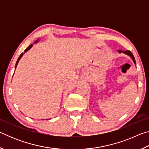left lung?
I'll return each mask as SVG.
<instances>
[{
  "mask_svg": "<svg viewBox=\"0 0 149 149\" xmlns=\"http://www.w3.org/2000/svg\"><path fill=\"white\" fill-rule=\"evenodd\" d=\"M118 52H123V53H125V54H127V55H129V56H130L131 57H132V58L133 59V62H134V63L135 64H136V62H135V58H134V56H133V54H132V52L130 51V50H125V51H122V50H118Z\"/></svg>",
  "mask_w": 149,
  "mask_h": 149,
  "instance_id": "left-lung-1",
  "label": "left lung"
}]
</instances>
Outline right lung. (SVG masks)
I'll use <instances>...</instances> for the list:
<instances>
[{"mask_svg":"<svg viewBox=\"0 0 149 149\" xmlns=\"http://www.w3.org/2000/svg\"><path fill=\"white\" fill-rule=\"evenodd\" d=\"M37 42V41H36ZM32 46H33V45H29V46L28 47H27V49H26V50H25V52H27V50H29L30 49H31V48L32 47ZM23 54H24V53H23V52H22V53L21 54H20V56H19V58H18V59H17V62H16V67H15V68H16V66H17V63H18V62H19V60H20V58H21V57L22 56H23Z\"/></svg>","mask_w":149,"mask_h":149,"instance_id":"obj_1","label":"right lung"}]
</instances>
